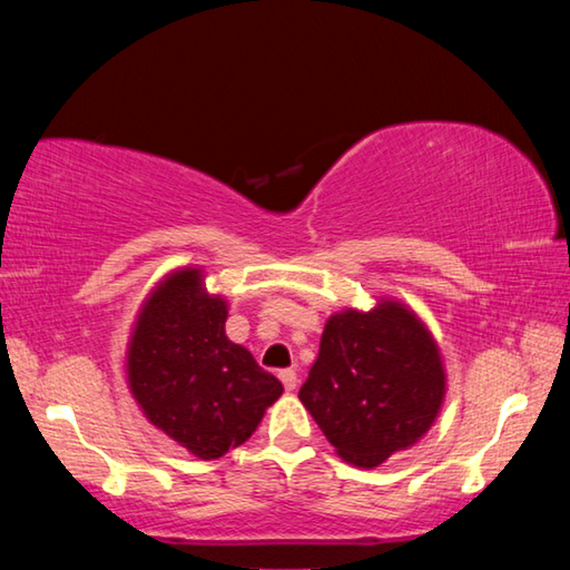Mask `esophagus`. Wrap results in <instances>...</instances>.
I'll return each instance as SVG.
<instances>
[{
    "mask_svg": "<svg viewBox=\"0 0 570 570\" xmlns=\"http://www.w3.org/2000/svg\"><path fill=\"white\" fill-rule=\"evenodd\" d=\"M278 380H282L286 392H294L298 387V377H296L294 370H282V372H278Z\"/></svg>",
    "mask_w": 570,
    "mask_h": 570,
    "instance_id": "obj_1",
    "label": "esophagus"
}]
</instances>
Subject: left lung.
Here are the masks:
<instances>
[{
  "instance_id": "left-lung-1",
  "label": "left lung",
  "mask_w": 570,
  "mask_h": 570,
  "mask_svg": "<svg viewBox=\"0 0 570 570\" xmlns=\"http://www.w3.org/2000/svg\"><path fill=\"white\" fill-rule=\"evenodd\" d=\"M442 397L438 344L400 302L330 316L320 356L298 390L336 455L360 468L412 448L435 422Z\"/></svg>"
}]
</instances>
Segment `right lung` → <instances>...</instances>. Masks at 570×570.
Here are the masks:
<instances>
[{"label": "right lung", "instance_id": "add662e5", "mask_svg": "<svg viewBox=\"0 0 570 570\" xmlns=\"http://www.w3.org/2000/svg\"><path fill=\"white\" fill-rule=\"evenodd\" d=\"M228 308L183 268L142 304L128 346V382L146 417L200 460L224 458L254 435L282 382L226 336Z\"/></svg>", "mask_w": 570, "mask_h": 570}]
</instances>
